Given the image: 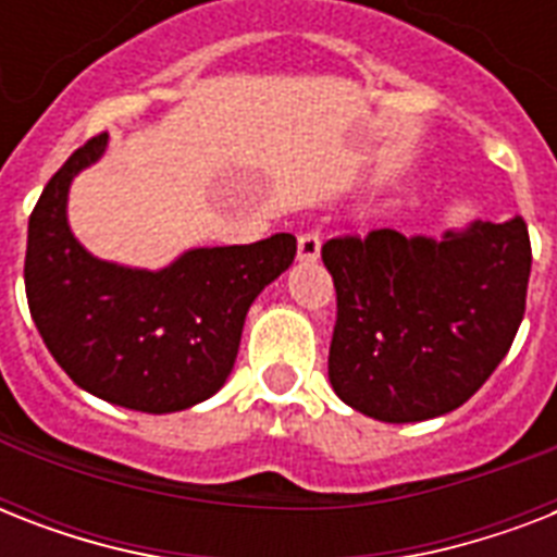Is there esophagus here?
<instances>
[{
  "mask_svg": "<svg viewBox=\"0 0 557 557\" xmlns=\"http://www.w3.org/2000/svg\"><path fill=\"white\" fill-rule=\"evenodd\" d=\"M321 257V234L309 227V231H300L297 236V260L300 262H314Z\"/></svg>",
  "mask_w": 557,
  "mask_h": 557,
  "instance_id": "34e87169",
  "label": "esophagus"
}]
</instances>
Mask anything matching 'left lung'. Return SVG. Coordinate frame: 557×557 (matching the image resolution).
<instances>
[{
  "instance_id": "left-lung-1",
  "label": "left lung",
  "mask_w": 557,
  "mask_h": 557,
  "mask_svg": "<svg viewBox=\"0 0 557 557\" xmlns=\"http://www.w3.org/2000/svg\"><path fill=\"white\" fill-rule=\"evenodd\" d=\"M338 314L330 381L379 422H422L466 405L497 370L527 312L529 227L474 222L442 243L393 227L326 239Z\"/></svg>"
}]
</instances>
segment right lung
Segmentation results:
<instances>
[{
  "label": "right lung",
  "mask_w": 557,
  "mask_h": 557,
  "mask_svg": "<svg viewBox=\"0 0 557 557\" xmlns=\"http://www.w3.org/2000/svg\"><path fill=\"white\" fill-rule=\"evenodd\" d=\"M107 133L72 152L28 222L25 295L48 352L77 387L141 413H173L210 398L236 361L253 297L292 265L297 239L196 248L164 271L95 260L65 222L74 173Z\"/></svg>",
  "instance_id": "add662e5"
}]
</instances>
